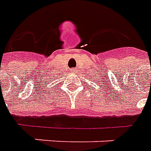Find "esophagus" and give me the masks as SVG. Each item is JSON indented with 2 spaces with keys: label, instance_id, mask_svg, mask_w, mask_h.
Returning a JSON list of instances; mask_svg holds the SVG:
<instances>
[{
  "label": "esophagus",
  "instance_id": "34e87169",
  "mask_svg": "<svg viewBox=\"0 0 151 151\" xmlns=\"http://www.w3.org/2000/svg\"><path fill=\"white\" fill-rule=\"evenodd\" d=\"M76 70H75V69H72V70H71V71H72V72H75Z\"/></svg>",
  "mask_w": 151,
  "mask_h": 151
}]
</instances>
